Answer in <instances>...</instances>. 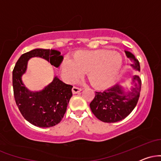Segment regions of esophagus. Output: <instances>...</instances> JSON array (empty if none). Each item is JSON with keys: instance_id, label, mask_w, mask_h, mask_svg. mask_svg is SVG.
I'll return each instance as SVG.
<instances>
[{"instance_id": "obj_1", "label": "esophagus", "mask_w": 161, "mask_h": 161, "mask_svg": "<svg viewBox=\"0 0 161 161\" xmlns=\"http://www.w3.org/2000/svg\"><path fill=\"white\" fill-rule=\"evenodd\" d=\"M81 91H82V89H81L80 88H78V87H76V86H73V88H72L73 94H78Z\"/></svg>"}]
</instances>
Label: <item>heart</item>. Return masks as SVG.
I'll return each mask as SVG.
<instances>
[{
  "mask_svg": "<svg viewBox=\"0 0 161 161\" xmlns=\"http://www.w3.org/2000/svg\"><path fill=\"white\" fill-rule=\"evenodd\" d=\"M123 65L121 55L116 51L101 49L79 51L73 60L65 58L61 64L62 73L69 82H74L86 72L88 80L97 88L112 84Z\"/></svg>",
  "mask_w": 161,
  "mask_h": 161,
  "instance_id": "1",
  "label": "heart"
}]
</instances>
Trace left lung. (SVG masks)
<instances>
[{
    "mask_svg": "<svg viewBox=\"0 0 161 161\" xmlns=\"http://www.w3.org/2000/svg\"><path fill=\"white\" fill-rule=\"evenodd\" d=\"M125 53L132 62L130 66L132 69L140 71L139 62L133 53L125 50ZM130 84L129 89L116 84L110 89L96 92L95 98L90 103V108L97 119L104 123H116L125 119L133 110L141 91L139 76L133 75Z\"/></svg>",
    "mask_w": 161,
    "mask_h": 161,
    "instance_id": "obj_1",
    "label": "left lung"
}]
</instances>
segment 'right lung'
Listing matches in <instances>:
<instances>
[{
	"label": "right lung",
	"mask_w": 161,
	"mask_h": 161,
	"mask_svg": "<svg viewBox=\"0 0 161 161\" xmlns=\"http://www.w3.org/2000/svg\"><path fill=\"white\" fill-rule=\"evenodd\" d=\"M32 57L45 59L57 68L64 60V56L57 50H32L21 55L13 71L14 97L22 115L31 124L48 128L58 124L64 117L73 95V86L63 82L55 75L52 82L41 91L28 89L22 77L26 73L28 61Z\"/></svg>",
	"instance_id": "1"
}]
</instances>
